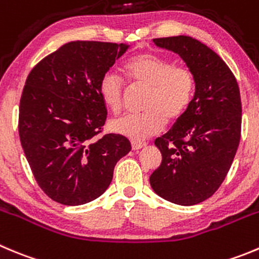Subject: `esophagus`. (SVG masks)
<instances>
[{
	"label": "esophagus",
	"instance_id": "esophagus-1",
	"mask_svg": "<svg viewBox=\"0 0 259 259\" xmlns=\"http://www.w3.org/2000/svg\"><path fill=\"white\" fill-rule=\"evenodd\" d=\"M147 144L146 143H139V142H132V149L133 151H139V149L144 148Z\"/></svg>",
	"mask_w": 259,
	"mask_h": 259
}]
</instances>
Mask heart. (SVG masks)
<instances>
[{
  "label": "heart",
  "mask_w": 259,
  "mask_h": 259,
  "mask_svg": "<svg viewBox=\"0 0 259 259\" xmlns=\"http://www.w3.org/2000/svg\"><path fill=\"white\" fill-rule=\"evenodd\" d=\"M125 70L135 84L151 89L143 113H132L113 120L110 129L133 142L146 141L161 132L163 122H175L183 117L195 92V78L187 66L175 65L171 60L139 53L130 57ZM102 102L117 113L122 108L121 76L116 71L105 72L98 83Z\"/></svg>",
  "instance_id": "1"
}]
</instances>
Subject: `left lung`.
<instances>
[{
	"instance_id": "left-lung-1",
	"label": "left lung",
	"mask_w": 259,
	"mask_h": 259,
	"mask_svg": "<svg viewBox=\"0 0 259 259\" xmlns=\"http://www.w3.org/2000/svg\"><path fill=\"white\" fill-rule=\"evenodd\" d=\"M194 74L190 106L154 141L162 162L149 178L157 195L180 206L208 199L222 184L240 142L241 102L235 76L216 52L188 35L157 38Z\"/></svg>"
}]
</instances>
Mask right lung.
<instances>
[{"label":"right lung","mask_w":259,"mask_h":259,"mask_svg":"<svg viewBox=\"0 0 259 259\" xmlns=\"http://www.w3.org/2000/svg\"><path fill=\"white\" fill-rule=\"evenodd\" d=\"M129 46L74 40L28 75L19 108V135L40 189L55 202L80 206L110 187L113 168L132 149L118 134L97 138L107 108L98 83Z\"/></svg>","instance_id":"1"}]
</instances>
